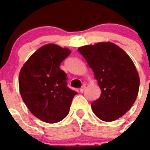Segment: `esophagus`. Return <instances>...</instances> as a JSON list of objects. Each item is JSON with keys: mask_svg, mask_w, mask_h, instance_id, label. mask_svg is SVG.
Segmentation results:
<instances>
[{"mask_svg": "<svg viewBox=\"0 0 150 150\" xmlns=\"http://www.w3.org/2000/svg\"><path fill=\"white\" fill-rule=\"evenodd\" d=\"M85 89H86V86H85V85H83V86H82L81 88H80V89H79V91H80L81 93H83V91H85Z\"/></svg>", "mask_w": 150, "mask_h": 150, "instance_id": "esophagus-1", "label": "esophagus"}]
</instances>
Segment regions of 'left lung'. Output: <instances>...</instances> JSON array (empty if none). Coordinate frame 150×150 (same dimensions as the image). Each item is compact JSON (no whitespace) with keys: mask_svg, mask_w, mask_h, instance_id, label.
Wrapping results in <instances>:
<instances>
[{"mask_svg":"<svg viewBox=\"0 0 150 150\" xmlns=\"http://www.w3.org/2000/svg\"><path fill=\"white\" fill-rule=\"evenodd\" d=\"M78 51L92 69L101 91L91 103L96 116L104 122L117 120L132 107L140 86L138 73L128 54L111 42L79 47Z\"/></svg>","mask_w":150,"mask_h":150,"instance_id":"obj_1","label":"left lung"}]
</instances>
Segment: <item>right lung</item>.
Wrapping results in <instances>:
<instances>
[{"label":"right lung","mask_w":150,"mask_h":150,"mask_svg":"<svg viewBox=\"0 0 150 150\" xmlns=\"http://www.w3.org/2000/svg\"><path fill=\"white\" fill-rule=\"evenodd\" d=\"M71 52L58 45H44L21 69L18 86L22 98L41 121L56 123L64 120L77 94L67 86V74L59 67Z\"/></svg>","instance_id":"1"}]
</instances>
